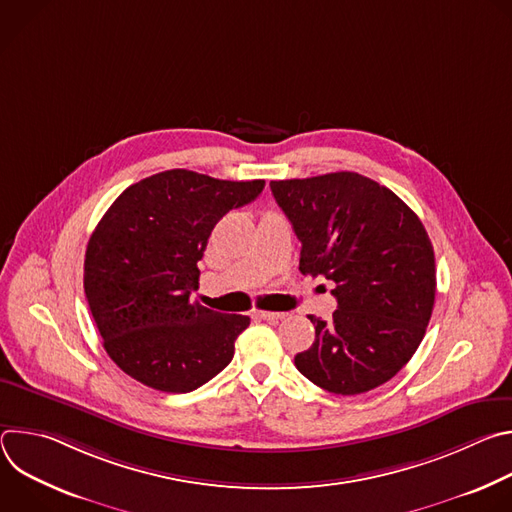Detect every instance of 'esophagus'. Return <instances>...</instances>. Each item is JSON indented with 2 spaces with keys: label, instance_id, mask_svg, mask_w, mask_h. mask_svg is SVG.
I'll return each instance as SVG.
<instances>
[{
  "label": "esophagus",
  "instance_id": "1",
  "mask_svg": "<svg viewBox=\"0 0 512 512\" xmlns=\"http://www.w3.org/2000/svg\"><path fill=\"white\" fill-rule=\"evenodd\" d=\"M257 316L261 320H269V322H277V320H283L287 314L285 312H257Z\"/></svg>",
  "mask_w": 512,
  "mask_h": 512
}]
</instances>
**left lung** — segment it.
<instances>
[{
	"mask_svg": "<svg viewBox=\"0 0 512 512\" xmlns=\"http://www.w3.org/2000/svg\"><path fill=\"white\" fill-rule=\"evenodd\" d=\"M275 202L302 241L300 271L334 281L332 320L310 316L314 344L298 371L336 395L393 379L425 336L435 300V259L417 214L389 188L356 172L273 180Z\"/></svg>",
	"mask_w": 512,
	"mask_h": 512,
	"instance_id": "1",
	"label": "left lung"
}]
</instances>
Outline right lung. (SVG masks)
Instances as JSON below:
<instances>
[{
	"label": "right lung",
	"instance_id": "right-lung-1",
	"mask_svg": "<svg viewBox=\"0 0 512 512\" xmlns=\"http://www.w3.org/2000/svg\"><path fill=\"white\" fill-rule=\"evenodd\" d=\"M265 180H216L166 170L109 206L85 255V294L117 367L164 393H188L221 373L249 316L190 300L198 261L221 218L253 202Z\"/></svg>",
	"mask_w": 512,
	"mask_h": 512
}]
</instances>
